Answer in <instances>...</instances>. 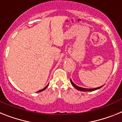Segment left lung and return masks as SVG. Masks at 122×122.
<instances>
[{
	"label": "left lung",
	"instance_id": "8db88e82",
	"mask_svg": "<svg viewBox=\"0 0 122 122\" xmlns=\"http://www.w3.org/2000/svg\"><path fill=\"white\" fill-rule=\"evenodd\" d=\"M70 81H71V84L76 89L79 90V91H83V92H87V91H96V90H97L99 89H100V88L102 87V86H101V87H97V88H94V89H86V88H83V87H79L77 86V85H76L72 81V80L71 79H70Z\"/></svg>",
	"mask_w": 122,
	"mask_h": 122
}]
</instances>
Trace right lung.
Segmentation results:
<instances>
[{"label": "right lung", "instance_id": "1", "mask_svg": "<svg viewBox=\"0 0 122 122\" xmlns=\"http://www.w3.org/2000/svg\"><path fill=\"white\" fill-rule=\"evenodd\" d=\"M48 85H49V84H48V85H47L46 86V87H45V88H43V89H41V90H40V91H38L37 92H41V91H44V90H45V89H46V87H47L48 86Z\"/></svg>", "mask_w": 122, "mask_h": 122}]
</instances>
